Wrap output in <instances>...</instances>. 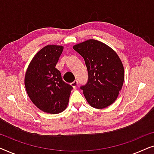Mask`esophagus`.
Returning <instances> with one entry per match:
<instances>
[{
  "label": "esophagus",
  "mask_w": 154,
  "mask_h": 154,
  "mask_svg": "<svg viewBox=\"0 0 154 154\" xmlns=\"http://www.w3.org/2000/svg\"><path fill=\"white\" fill-rule=\"evenodd\" d=\"M78 85H79V82H78V81L77 80H75V81H74L73 82V83H71V85L73 86V88H77V86H78Z\"/></svg>",
  "instance_id": "34e87169"
}]
</instances>
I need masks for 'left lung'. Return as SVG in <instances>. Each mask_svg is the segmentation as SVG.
<instances>
[{"label": "left lung", "mask_w": 154, "mask_h": 154, "mask_svg": "<svg viewBox=\"0 0 154 154\" xmlns=\"http://www.w3.org/2000/svg\"><path fill=\"white\" fill-rule=\"evenodd\" d=\"M83 57L88 69V79L81 85L90 105L103 109L117 99L124 81V69L118 54L106 44L90 39L73 46Z\"/></svg>", "instance_id": "1"}]
</instances>
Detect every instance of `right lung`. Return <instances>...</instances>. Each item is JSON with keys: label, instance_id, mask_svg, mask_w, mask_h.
Listing matches in <instances>:
<instances>
[{"label": "right lung", "instance_id": "right-lung-1", "mask_svg": "<svg viewBox=\"0 0 154 154\" xmlns=\"http://www.w3.org/2000/svg\"><path fill=\"white\" fill-rule=\"evenodd\" d=\"M63 48L54 45L44 47L31 60L25 75V87L32 102L41 111L53 114L66 109L73 89L55 68Z\"/></svg>", "mask_w": 154, "mask_h": 154}]
</instances>
